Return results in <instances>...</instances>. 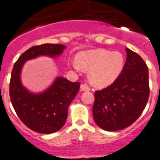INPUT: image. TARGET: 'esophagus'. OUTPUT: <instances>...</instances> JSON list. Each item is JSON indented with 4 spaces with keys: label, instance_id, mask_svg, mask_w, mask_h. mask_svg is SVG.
Returning <instances> with one entry per match:
<instances>
[{
    "label": "esophagus",
    "instance_id": "1",
    "mask_svg": "<svg viewBox=\"0 0 160 160\" xmlns=\"http://www.w3.org/2000/svg\"><path fill=\"white\" fill-rule=\"evenodd\" d=\"M80 89H81V91H89L90 88L88 86L87 84H83L80 85Z\"/></svg>",
    "mask_w": 160,
    "mask_h": 160
}]
</instances>
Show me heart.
Instances as JSON below:
<instances>
[{"instance_id":"b5f03b06","label":"heart","mask_w":160,"mask_h":160,"mask_svg":"<svg viewBox=\"0 0 160 160\" xmlns=\"http://www.w3.org/2000/svg\"><path fill=\"white\" fill-rule=\"evenodd\" d=\"M125 59L119 51L94 49L81 52L76 61L69 62L68 66L74 71L80 69L88 72V80L95 87L104 88L111 84L120 76Z\"/></svg>"}]
</instances>
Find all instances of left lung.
Returning a JSON list of instances; mask_svg holds the SVG:
<instances>
[{
    "mask_svg": "<svg viewBox=\"0 0 160 160\" xmlns=\"http://www.w3.org/2000/svg\"><path fill=\"white\" fill-rule=\"evenodd\" d=\"M127 58L113 84L96 91L92 115L97 125L113 132L136 121L149 98L148 68L137 53L126 48Z\"/></svg>",
    "mask_w": 160,
    "mask_h": 160,
    "instance_id": "1",
    "label": "left lung"
}]
</instances>
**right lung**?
<instances>
[{"instance_id": "right-lung-1", "label": "right lung", "mask_w": 160, "mask_h": 160, "mask_svg": "<svg viewBox=\"0 0 160 160\" xmlns=\"http://www.w3.org/2000/svg\"><path fill=\"white\" fill-rule=\"evenodd\" d=\"M66 48L59 44L32 47L18 58L12 70L9 84L12 105L22 123L35 132L53 133L62 128L68 117V107L79 92L80 84L58 76L45 90L33 92L22 84V68L27 61L41 56L58 57Z\"/></svg>"}]
</instances>
